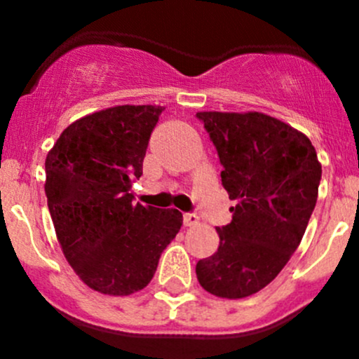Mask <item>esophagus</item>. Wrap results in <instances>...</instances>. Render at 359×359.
I'll return each mask as SVG.
<instances>
[{"label":"esophagus","instance_id":"esophagus-1","mask_svg":"<svg viewBox=\"0 0 359 359\" xmlns=\"http://www.w3.org/2000/svg\"><path fill=\"white\" fill-rule=\"evenodd\" d=\"M200 222V219H198V215H194V213H184V226L191 227V226H196V224Z\"/></svg>","mask_w":359,"mask_h":359}]
</instances>
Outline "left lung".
<instances>
[{
    "label": "left lung",
    "instance_id": "left-lung-1",
    "mask_svg": "<svg viewBox=\"0 0 359 359\" xmlns=\"http://www.w3.org/2000/svg\"><path fill=\"white\" fill-rule=\"evenodd\" d=\"M219 154L231 224L196 264L198 281L224 299L262 290L300 245L318 200L321 165L304 133L262 112H198Z\"/></svg>",
    "mask_w": 359,
    "mask_h": 359
}]
</instances>
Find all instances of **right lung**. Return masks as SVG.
<instances>
[{
	"label": "right lung",
	"instance_id": "1",
	"mask_svg": "<svg viewBox=\"0 0 359 359\" xmlns=\"http://www.w3.org/2000/svg\"><path fill=\"white\" fill-rule=\"evenodd\" d=\"M163 107L118 106L78 119L45 161L48 210L74 273L93 290L130 295L153 280L182 213L133 205Z\"/></svg>",
	"mask_w": 359,
	"mask_h": 359
}]
</instances>
